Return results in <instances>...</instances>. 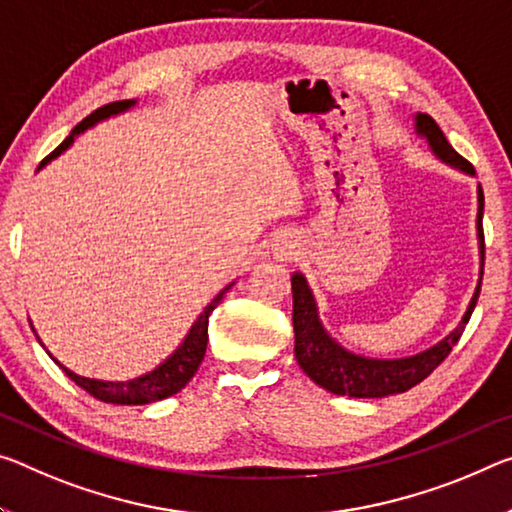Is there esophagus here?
I'll use <instances>...</instances> for the list:
<instances>
[{
    "label": "esophagus",
    "instance_id": "obj_1",
    "mask_svg": "<svg viewBox=\"0 0 512 512\" xmlns=\"http://www.w3.org/2000/svg\"><path fill=\"white\" fill-rule=\"evenodd\" d=\"M278 259H282V262H285V259H291V255H294V250H291V246H280L278 248Z\"/></svg>",
    "mask_w": 512,
    "mask_h": 512
}]
</instances>
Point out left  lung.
Masks as SVG:
<instances>
[{
  "instance_id": "left-lung-1",
  "label": "left lung",
  "mask_w": 512,
  "mask_h": 512,
  "mask_svg": "<svg viewBox=\"0 0 512 512\" xmlns=\"http://www.w3.org/2000/svg\"><path fill=\"white\" fill-rule=\"evenodd\" d=\"M417 129L424 134L428 143H431L433 152L437 157L444 159L446 164L458 166L465 173H474V166L469 164L465 157L451 148L446 136L435 120L428 113H419L417 116ZM478 239H481V253L485 257V234H483V189L478 186ZM483 280V271H481ZM291 294H294V332H296V360L307 376H310L316 385L328 389L332 394L339 396H353V399H380V396L401 394L408 392L421 380H426L431 373L440 367V364L449 358L453 344L458 342L465 326L472 316L478 294H481V282H478L476 294L472 303L467 307L465 319L460 326L428 351L415 355V358L403 360H369L360 358L344 351L342 346L332 342L321 328L319 314H316V303L312 298V291L307 287L305 278L296 273L291 278Z\"/></svg>"
}]
</instances>
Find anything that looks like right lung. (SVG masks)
I'll return each instance as SVG.
<instances>
[{"label":"right lung","instance_id":"obj_1","mask_svg":"<svg viewBox=\"0 0 512 512\" xmlns=\"http://www.w3.org/2000/svg\"><path fill=\"white\" fill-rule=\"evenodd\" d=\"M134 102H111V104H104V107L95 109L91 116H86L81 123L72 129V134L68 136L66 141H63L59 148H56L50 157L43 159L50 161L54 157H59L63 150L70 148V143L75 141V134H81L84 129H88L91 125H95L97 120L102 118H109L113 113L118 111H125L127 107H132ZM40 164V166H43ZM232 287V285H230ZM230 287H225L221 294H218L212 303L205 307V312L198 316V321L193 323V328L189 335H186L184 344L177 348V351L170 355V358L159 364L157 369L145 373L141 378H134V380H127V383H104V380H91V378H84V376H77V373H72L70 369L59 367L66 371V376L72 380V383L79 385L81 389H86L88 394L93 396L97 401H104V403H116V405H145V403H154V401H161L166 399V396H173L180 392V389L186 387V383L196 376V371L200 367V362L205 360V351H207V328H209V316H212L214 307L221 303V298L230 291Z\"/></svg>","mask_w":512,"mask_h":512}]
</instances>
